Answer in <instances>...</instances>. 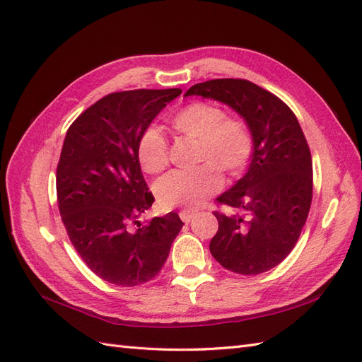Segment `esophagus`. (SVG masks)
<instances>
[{
  "label": "esophagus",
  "mask_w": 362,
  "mask_h": 362,
  "mask_svg": "<svg viewBox=\"0 0 362 362\" xmlns=\"http://www.w3.org/2000/svg\"><path fill=\"white\" fill-rule=\"evenodd\" d=\"M194 214H196V211H193V210H182L181 213H180V217H181V221L184 222V223H189L192 218L194 217Z\"/></svg>",
  "instance_id": "esophagus-1"
}]
</instances>
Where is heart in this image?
<instances>
[{
    "label": "heart",
    "instance_id": "obj_1",
    "mask_svg": "<svg viewBox=\"0 0 362 362\" xmlns=\"http://www.w3.org/2000/svg\"><path fill=\"white\" fill-rule=\"evenodd\" d=\"M172 127L184 137L198 140L199 168L172 170L158 180V201L168 208L201 205L222 187V172L238 175L249 164L254 137L240 117H226L222 107L211 103H193L172 117ZM137 158L146 173H158L169 163L168 141L158 128H146L137 141ZM218 167L216 168L215 166Z\"/></svg>",
    "mask_w": 362,
    "mask_h": 362
}]
</instances>
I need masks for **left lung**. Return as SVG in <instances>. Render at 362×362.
<instances>
[{
    "mask_svg": "<svg viewBox=\"0 0 362 362\" xmlns=\"http://www.w3.org/2000/svg\"><path fill=\"white\" fill-rule=\"evenodd\" d=\"M223 103L245 119L254 137L247 172L217 201L238 213L216 211L210 252L226 270L259 275L276 267L298 243L313 201V161L290 107L247 80L192 86L185 96Z\"/></svg>",
    "mask_w": 362,
    "mask_h": 362,
    "instance_id": "1",
    "label": "left lung"
}]
</instances>
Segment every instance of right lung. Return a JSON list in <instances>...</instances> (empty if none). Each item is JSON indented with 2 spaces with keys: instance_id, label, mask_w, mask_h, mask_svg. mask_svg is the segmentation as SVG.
<instances>
[{
  "instance_id": "add662e5",
  "label": "right lung",
  "mask_w": 362,
  "mask_h": 362,
  "mask_svg": "<svg viewBox=\"0 0 362 362\" xmlns=\"http://www.w3.org/2000/svg\"><path fill=\"white\" fill-rule=\"evenodd\" d=\"M181 89L110 93L69 127L57 166V201L71 243L101 279L134 287L158 275L182 228L177 213L140 223L154 196L137 141Z\"/></svg>"
}]
</instances>
